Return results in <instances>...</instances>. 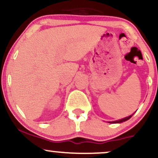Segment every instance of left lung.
<instances>
[{
    "label": "left lung",
    "mask_w": 158,
    "mask_h": 158,
    "mask_svg": "<svg viewBox=\"0 0 158 158\" xmlns=\"http://www.w3.org/2000/svg\"><path fill=\"white\" fill-rule=\"evenodd\" d=\"M134 114H135V113H134ZM134 114H131V115L128 116V117H125V118H123V119H118V120H116V121H111V122H108V123H123V122H125V121H127L128 119H129L130 118H131L132 116L134 115Z\"/></svg>",
    "instance_id": "1"
}]
</instances>
